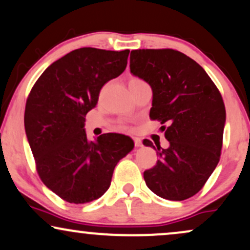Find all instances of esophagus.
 <instances>
[{"label": "esophagus", "mask_w": 250, "mask_h": 250, "mask_svg": "<svg viewBox=\"0 0 250 250\" xmlns=\"http://www.w3.org/2000/svg\"><path fill=\"white\" fill-rule=\"evenodd\" d=\"M134 143H135L136 147H139V146H142V139L141 138L134 137Z\"/></svg>", "instance_id": "34e87169"}]
</instances>
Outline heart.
<instances>
[{"label":"heart","instance_id":"1","mask_svg":"<svg viewBox=\"0 0 250 250\" xmlns=\"http://www.w3.org/2000/svg\"><path fill=\"white\" fill-rule=\"evenodd\" d=\"M137 80H138V79H132L131 81H137ZM131 81H130V82H131Z\"/></svg>","mask_w":250,"mask_h":250}]
</instances>
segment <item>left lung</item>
I'll list each match as a JSON object with an SVG mask.
<instances>
[{
    "label": "left lung",
    "instance_id": "1",
    "mask_svg": "<svg viewBox=\"0 0 250 250\" xmlns=\"http://www.w3.org/2000/svg\"><path fill=\"white\" fill-rule=\"evenodd\" d=\"M130 72L152 88L149 118L169 125L161 127L168 148L143 141L159 158L144 171L146 185L167 200L191 198L221 156L226 113L217 86L197 62L172 49L132 50Z\"/></svg>",
    "mask_w": 250,
    "mask_h": 250
}]
</instances>
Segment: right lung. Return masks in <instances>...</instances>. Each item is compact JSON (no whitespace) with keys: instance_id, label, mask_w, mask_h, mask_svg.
<instances>
[{"instance_id":"add662e5","label":"right lung","mask_w":250,"mask_h":250,"mask_svg":"<svg viewBox=\"0 0 250 250\" xmlns=\"http://www.w3.org/2000/svg\"><path fill=\"white\" fill-rule=\"evenodd\" d=\"M129 50H73L52 62L32 88L25 108V131L44 185L69 204L101 198L115 166L134 148L121 134L89 141L85 115L97 105L109 80L122 74Z\"/></svg>"}]
</instances>
